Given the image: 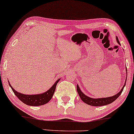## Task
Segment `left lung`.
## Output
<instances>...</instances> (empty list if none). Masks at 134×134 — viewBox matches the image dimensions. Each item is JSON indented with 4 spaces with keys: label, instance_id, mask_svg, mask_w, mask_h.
<instances>
[{
    "label": "left lung",
    "instance_id": "1",
    "mask_svg": "<svg viewBox=\"0 0 134 134\" xmlns=\"http://www.w3.org/2000/svg\"><path fill=\"white\" fill-rule=\"evenodd\" d=\"M116 39L117 43H118L120 45H121L120 41H119V40H118V38L117 36H116ZM126 71H127V68H126ZM126 79H127V78H126ZM126 79L125 81V83H124V85H123V87H122V88L120 90V92L117 93L116 94L114 95V96H110V97H107V98H90V97L87 96V95H85L81 91V90L80 89L79 87L78 84L77 85V91L78 94H79V95L80 98L82 99V101H83V102H85V104H88V105H90L91 106H95V107H96V106L106 105H108V104H109L112 103L113 101H115V100L120 96V94H121L122 91V90H123L124 88L126 85Z\"/></svg>",
    "mask_w": 134,
    "mask_h": 134
}]
</instances>
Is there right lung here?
Masks as SVG:
<instances>
[{
  "mask_svg": "<svg viewBox=\"0 0 134 134\" xmlns=\"http://www.w3.org/2000/svg\"><path fill=\"white\" fill-rule=\"evenodd\" d=\"M60 79L57 80L55 83L49 88L48 90L45 91L44 93H41V94H24L23 93H19L18 91H16L12 87L11 84L9 83V85L12 89L13 91L14 94L18 97L20 100H21L23 103L28 105L30 106H40L47 104L51 99H52L57 84Z\"/></svg>",
  "mask_w": 134,
  "mask_h": 134,
  "instance_id": "right-lung-1",
  "label": "right lung"
}]
</instances>
